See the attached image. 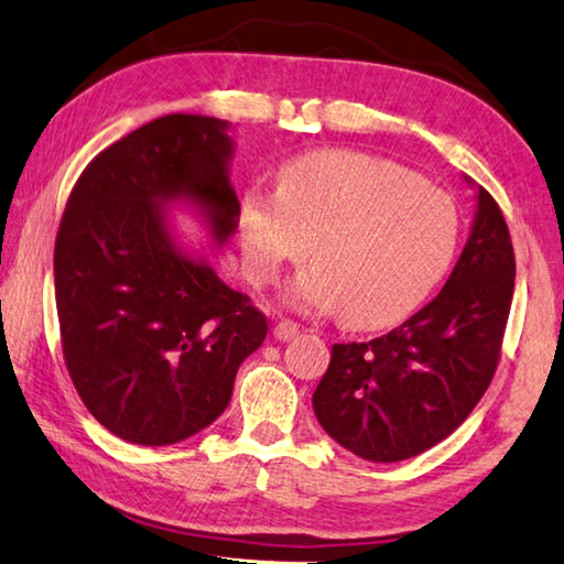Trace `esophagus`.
<instances>
[{"instance_id": "esophagus-1", "label": "esophagus", "mask_w": 564, "mask_h": 564, "mask_svg": "<svg viewBox=\"0 0 564 564\" xmlns=\"http://www.w3.org/2000/svg\"><path fill=\"white\" fill-rule=\"evenodd\" d=\"M297 335H300V325H297V322H292V319L276 322L274 339H280V343H290V339H294Z\"/></svg>"}]
</instances>
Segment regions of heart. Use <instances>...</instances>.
Masks as SVG:
<instances>
[{
	"label": "heart",
	"instance_id": "b5f03b06",
	"mask_svg": "<svg viewBox=\"0 0 564 564\" xmlns=\"http://www.w3.org/2000/svg\"><path fill=\"white\" fill-rule=\"evenodd\" d=\"M247 267L257 284L280 280L310 254L315 267L290 302L337 310L347 325L377 327L427 297L455 257L459 217L445 192L377 154L319 150L280 170L276 192L239 202Z\"/></svg>",
	"mask_w": 564,
	"mask_h": 564
}]
</instances>
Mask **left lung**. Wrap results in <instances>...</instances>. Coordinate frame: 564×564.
Returning <instances> with one entry per match:
<instances>
[{
  "label": "left lung",
  "mask_w": 564,
  "mask_h": 564,
  "mask_svg": "<svg viewBox=\"0 0 564 564\" xmlns=\"http://www.w3.org/2000/svg\"><path fill=\"white\" fill-rule=\"evenodd\" d=\"M477 219L435 300L369 343L332 347L312 404L322 427L369 463H400L463 424L490 387L514 292L500 205L479 187Z\"/></svg>",
  "instance_id": "obj_1"
}]
</instances>
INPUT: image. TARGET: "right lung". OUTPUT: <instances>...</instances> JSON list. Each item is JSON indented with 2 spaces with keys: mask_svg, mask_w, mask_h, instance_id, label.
<instances>
[{
  "mask_svg": "<svg viewBox=\"0 0 564 564\" xmlns=\"http://www.w3.org/2000/svg\"><path fill=\"white\" fill-rule=\"evenodd\" d=\"M227 122L154 119L79 174L54 242L62 355L99 424L132 445H174L227 410L267 317L212 267L172 247L162 202L189 197L225 242L239 217Z\"/></svg>",
  "mask_w": 564,
  "mask_h": 564,
  "instance_id": "add662e5",
  "label": "right lung"
}]
</instances>
